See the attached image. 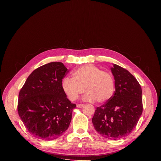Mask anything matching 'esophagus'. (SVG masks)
Returning a JSON list of instances; mask_svg holds the SVG:
<instances>
[{
    "mask_svg": "<svg viewBox=\"0 0 161 161\" xmlns=\"http://www.w3.org/2000/svg\"><path fill=\"white\" fill-rule=\"evenodd\" d=\"M84 106V104H78L77 105H76V107L77 108H83Z\"/></svg>",
    "mask_w": 161,
    "mask_h": 161,
    "instance_id": "esophagus-1",
    "label": "esophagus"
}]
</instances>
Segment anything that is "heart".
I'll use <instances>...</instances> for the list:
<instances>
[{"mask_svg": "<svg viewBox=\"0 0 161 161\" xmlns=\"http://www.w3.org/2000/svg\"><path fill=\"white\" fill-rule=\"evenodd\" d=\"M73 78L65 77L62 81V88L69 99L73 101L86 92L83 99L86 101L96 100L103 103L113 96L114 81L113 76L107 71L92 64L81 66L73 72Z\"/></svg>", "mask_w": 161, "mask_h": 161, "instance_id": "heart-1", "label": "heart"}]
</instances>
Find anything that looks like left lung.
<instances>
[{
    "label": "left lung",
    "instance_id": "obj_1",
    "mask_svg": "<svg viewBox=\"0 0 161 161\" xmlns=\"http://www.w3.org/2000/svg\"><path fill=\"white\" fill-rule=\"evenodd\" d=\"M115 91L104 104L97 107L92 119L96 130L110 140L122 138L136 126L142 112V90L125 69L113 64Z\"/></svg>",
    "mask_w": 161,
    "mask_h": 161
}]
</instances>
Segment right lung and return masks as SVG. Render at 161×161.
Segmentation results:
<instances>
[{"label": "right lung", "mask_w": 161, "mask_h": 161, "mask_svg": "<svg viewBox=\"0 0 161 161\" xmlns=\"http://www.w3.org/2000/svg\"><path fill=\"white\" fill-rule=\"evenodd\" d=\"M67 69L53 62L35 69L19 91L18 112L32 135L42 140H52L68 129L76 104L66 97L62 88Z\"/></svg>", "instance_id": "add662e5"}]
</instances>
